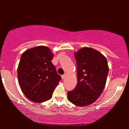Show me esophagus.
I'll list each match as a JSON object with an SVG mask.
<instances>
[{
	"mask_svg": "<svg viewBox=\"0 0 129 129\" xmlns=\"http://www.w3.org/2000/svg\"><path fill=\"white\" fill-rule=\"evenodd\" d=\"M61 77H62V79H65V78H66V74H64V75H62Z\"/></svg>",
	"mask_w": 129,
	"mask_h": 129,
	"instance_id": "obj_1",
	"label": "esophagus"
}]
</instances>
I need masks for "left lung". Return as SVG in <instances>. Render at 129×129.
<instances>
[{"label": "left lung", "mask_w": 129, "mask_h": 129, "mask_svg": "<svg viewBox=\"0 0 129 129\" xmlns=\"http://www.w3.org/2000/svg\"><path fill=\"white\" fill-rule=\"evenodd\" d=\"M77 64L78 83L75 89L67 92L70 102L83 107L94 103L103 92L109 66L106 57L89 47H84L75 53Z\"/></svg>", "instance_id": "1"}]
</instances>
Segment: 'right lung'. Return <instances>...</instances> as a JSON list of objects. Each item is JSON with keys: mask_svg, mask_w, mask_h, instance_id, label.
<instances>
[{"mask_svg": "<svg viewBox=\"0 0 129 129\" xmlns=\"http://www.w3.org/2000/svg\"><path fill=\"white\" fill-rule=\"evenodd\" d=\"M53 54L48 47L29 48L20 57L17 78L22 92L28 100L41 103L49 100L61 80L51 60Z\"/></svg>", "mask_w": 129, "mask_h": 129, "instance_id": "obj_1", "label": "right lung"}]
</instances>
